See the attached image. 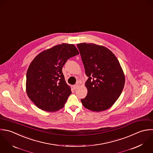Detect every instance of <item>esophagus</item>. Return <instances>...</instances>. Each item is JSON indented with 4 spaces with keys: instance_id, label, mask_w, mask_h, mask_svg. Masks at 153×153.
<instances>
[{
    "instance_id": "34e87169",
    "label": "esophagus",
    "mask_w": 153,
    "mask_h": 153,
    "mask_svg": "<svg viewBox=\"0 0 153 153\" xmlns=\"http://www.w3.org/2000/svg\"><path fill=\"white\" fill-rule=\"evenodd\" d=\"M79 88V85H74L73 86V88H74V89H77V88Z\"/></svg>"
}]
</instances>
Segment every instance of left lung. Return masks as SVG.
<instances>
[{"instance_id":"8db88e82","label":"left lung","mask_w":153,"mask_h":153,"mask_svg":"<svg viewBox=\"0 0 153 153\" xmlns=\"http://www.w3.org/2000/svg\"><path fill=\"white\" fill-rule=\"evenodd\" d=\"M77 46L88 77L87 96L81 102L89 110H106L117 100L124 88L125 77L119 61L103 46L82 43Z\"/></svg>"}]
</instances>
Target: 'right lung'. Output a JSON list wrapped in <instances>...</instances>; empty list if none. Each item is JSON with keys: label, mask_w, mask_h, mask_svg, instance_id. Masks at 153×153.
<instances>
[{"label": "right lung", "mask_w": 153, "mask_h": 153, "mask_svg": "<svg viewBox=\"0 0 153 153\" xmlns=\"http://www.w3.org/2000/svg\"><path fill=\"white\" fill-rule=\"evenodd\" d=\"M78 54L74 45L62 43L43 51L32 61L26 75V92L39 108L54 112L64 107L71 91L62 67Z\"/></svg>", "instance_id": "obj_1"}]
</instances>
